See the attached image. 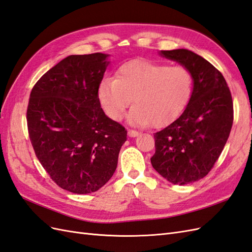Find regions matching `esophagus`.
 <instances>
[{"label": "esophagus", "mask_w": 252, "mask_h": 252, "mask_svg": "<svg viewBox=\"0 0 252 252\" xmlns=\"http://www.w3.org/2000/svg\"><path fill=\"white\" fill-rule=\"evenodd\" d=\"M127 135H128V137H136V136L139 135V133L137 131H134V130H128Z\"/></svg>", "instance_id": "1"}]
</instances>
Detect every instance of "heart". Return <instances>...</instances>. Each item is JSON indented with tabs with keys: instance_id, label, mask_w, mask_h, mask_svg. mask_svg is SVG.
<instances>
[{
	"instance_id": "1",
	"label": "heart",
	"mask_w": 252,
	"mask_h": 252,
	"mask_svg": "<svg viewBox=\"0 0 252 252\" xmlns=\"http://www.w3.org/2000/svg\"><path fill=\"white\" fill-rule=\"evenodd\" d=\"M192 92L193 76L188 68L135 59L122 64L116 79H104L98 96L111 119L121 120L133 99L135 106L127 121L133 126L160 127L184 112Z\"/></svg>"
}]
</instances>
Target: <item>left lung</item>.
Masks as SVG:
<instances>
[{
	"label": "left lung",
	"mask_w": 252,
	"mask_h": 252,
	"mask_svg": "<svg viewBox=\"0 0 252 252\" xmlns=\"http://www.w3.org/2000/svg\"><path fill=\"white\" fill-rule=\"evenodd\" d=\"M193 76V92L175 121L154 134L153 168L168 182L187 185L209 173L228 140L233 122L231 93L220 71L188 49L160 50Z\"/></svg>",
	"instance_id": "8db88e82"
}]
</instances>
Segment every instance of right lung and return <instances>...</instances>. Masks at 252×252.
Listing matches in <instances>:
<instances>
[{"instance_id": "obj_1", "label": "right lung", "mask_w": 252, "mask_h": 252, "mask_svg": "<svg viewBox=\"0 0 252 252\" xmlns=\"http://www.w3.org/2000/svg\"><path fill=\"white\" fill-rule=\"evenodd\" d=\"M109 55H71L34 84L27 126L39 161L62 189L99 190L113 176L126 130L101 109L98 96Z\"/></svg>"}]
</instances>
